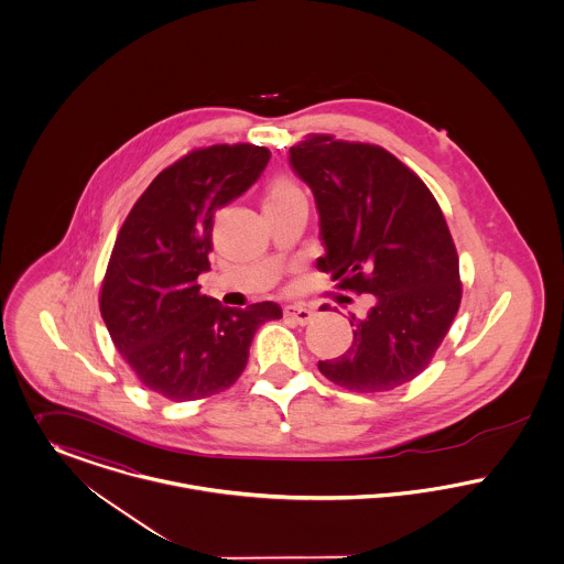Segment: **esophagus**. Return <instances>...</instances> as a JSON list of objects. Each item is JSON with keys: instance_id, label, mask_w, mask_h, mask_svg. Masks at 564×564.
Instances as JSON below:
<instances>
[{"instance_id": "1", "label": "esophagus", "mask_w": 564, "mask_h": 564, "mask_svg": "<svg viewBox=\"0 0 564 564\" xmlns=\"http://www.w3.org/2000/svg\"><path fill=\"white\" fill-rule=\"evenodd\" d=\"M285 315H288L290 319H294L300 326L311 324L313 317H315V313H313L311 308L302 306V304H290V306H285Z\"/></svg>"}]
</instances>
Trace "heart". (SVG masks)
<instances>
[{"instance_id":"1","label":"heart","mask_w":564,"mask_h":564,"mask_svg":"<svg viewBox=\"0 0 564 564\" xmlns=\"http://www.w3.org/2000/svg\"><path fill=\"white\" fill-rule=\"evenodd\" d=\"M296 192H299V187H296L294 183H290V181H285V178H279V181L272 183L268 199L283 198V196H290V194H296Z\"/></svg>"}]
</instances>
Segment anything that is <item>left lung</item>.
<instances>
[{
	"label": "left lung",
	"instance_id": "8db88e82",
	"mask_svg": "<svg viewBox=\"0 0 564 564\" xmlns=\"http://www.w3.org/2000/svg\"><path fill=\"white\" fill-rule=\"evenodd\" d=\"M290 166L317 204L326 245L317 268L340 290L375 296L365 317L349 319L351 347L319 362V372L362 394L409 383L431 365L463 299L441 206L413 170L375 144L315 133L290 149Z\"/></svg>",
	"mask_w": 564,
	"mask_h": 564
}]
</instances>
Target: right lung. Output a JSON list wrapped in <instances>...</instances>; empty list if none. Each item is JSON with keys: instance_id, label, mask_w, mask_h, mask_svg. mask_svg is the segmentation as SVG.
I'll use <instances>...</instances> for the list:
<instances>
[{"instance_id": "add662e5", "label": "right lung", "mask_w": 564, "mask_h": 564, "mask_svg": "<svg viewBox=\"0 0 564 564\" xmlns=\"http://www.w3.org/2000/svg\"><path fill=\"white\" fill-rule=\"evenodd\" d=\"M270 151L256 144L196 149L162 170L117 234L101 281V319L144 388L185 402L242 375L256 330L281 319L276 302L230 308L199 294L210 268L215 210L242 196Z\"/></svg>"}]
</instances>
